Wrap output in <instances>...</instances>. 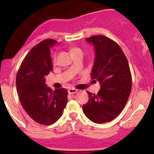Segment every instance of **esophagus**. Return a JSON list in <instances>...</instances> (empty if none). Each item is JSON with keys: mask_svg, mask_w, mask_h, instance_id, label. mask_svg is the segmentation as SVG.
I'll use <instances>...</instances> for the list:
<instances>
[{"mask_svg": "<svg viewBox=\"0 0 154 154\" xmlns=\"http://www.w3.org/2000/svg\"><path fill=\"white\" fill-rule=\"evenodd\" d=\"M68 91L69 94H74L77 92V90L76 89V88H69V89L68 90Z\"/></svg>", "mask_w": 154, "mask_h": 154, "instance_id": "34e87169", "label": "esophagus"}]
</instances>
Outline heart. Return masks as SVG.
<instances>
[{"label":"heart","instance_id":"1","mask_svg":"<svg viewBox=\"0 0 154 154\" xmlns=\"http://www.w3.org/2000/svg\"><path fill=\"white\" fill-rule=\"evenodd\" d=\"M70 52L72 56L76 55V54H83V51L80 48L77 47H72L70 48ZM53 63L54 64H56L57 63V55L55 54H54V57H53Z\"/></svg>","mask_w":154,"mask_h":154}]
</instances>
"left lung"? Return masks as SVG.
Listing matches in <instances>:
<instances>
[{"instance_id": "left-lung-1", "label": "left lung", "mask_w": 154, "mask_h": 154, "mask_svg": "<svg viewBox=\"0 0 154 154\" xmlns=\"http://www.w3.org/2000/svg\"><path fill=\"white\" fill-rule=\"evenodd\" d=\"M86 41L95 49L91 77L100 82L101 88L96 94L87 91L89 99L83 110L92 122L106 123L120 114L128 100L131 72L125 54L116 42L101 35L86 38Z\"/></svg>"}]
</instances>
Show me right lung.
<instances>
[{
	"label": "right lung",
	"mask_w": 154,
	"mask_h": 154,
	"mask_svg": "<svg viewBox=\"0 0 154 154\" xmlns=\"http://www.w3.org/2000/svg\"><path fill=\"white\" fill-rule=\"evenodd\" d=\"M57 41L48 38L34 46L21 63L16 75L20 101L33 121L43 125L55 123L63 114L68 102L64 88L53 91L45 77L53 71L50 48Z\"/></svg>",
	"instance_id": "add662e5"
}]
</instances>
